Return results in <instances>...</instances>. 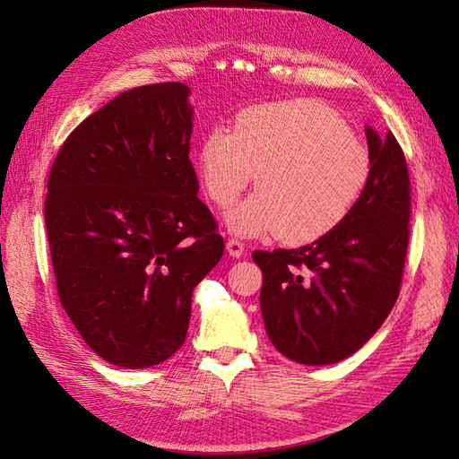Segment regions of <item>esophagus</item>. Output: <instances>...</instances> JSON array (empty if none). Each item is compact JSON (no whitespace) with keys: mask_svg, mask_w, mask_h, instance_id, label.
I'll return each mask as SVG.
<instances>
[{"mask_svg":"<svg viewBox=\"0 0 459 459\" xmlns=\"http://www.w3.org/2000/svg\"><path fill=\"white\" fill-rule=\"evenodd\" d=\"M227 250H229V255L232 258H240L242 255H245V245H242V242L237 240V238H229L227 240Z\"/></svg>","mask_w":459,"mask_h":459,"instance_id":"esophagus-1","label":"esophagus"}]
</instances>
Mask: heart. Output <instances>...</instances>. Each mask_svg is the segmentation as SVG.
Wrapping results in <instances>:
<instances>
[{
    "mask_svg": "<svg viewBox=\"0 0 459 459\" xmlns=\"http://www.w3.org/2000/svg\"><path fill=\"white\" fill-rule=\"evenodd\" d=\"M197 168L204 193L219 207L235 203L256 178L260 193L229 212L232 232H276L288 245H307L353 212L370 160L329 106L286 100L242 110L230 134H204Z\"/></svg>",
    "mask_w": 459,
    "mask_h": 459,
    "instance_id": "obj_1",
    "label": "heart"
}]
</instances>
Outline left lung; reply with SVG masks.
<instances>
[{
  "label": "left lung",
  "mask_w": 459,
  "mask_h": 459,
  "mask_svg": "<svg viewBox=\"0 0 459 459\" xmlns=\"http://www.w3.org/2000/svg\"><path fill=\"white\" fill-rule=\"evenodd\" d=\"M370 175L353 212L299 248L255 250L260 309L281 355L331 365L377 333L401 291L411 238V178L401 143L367 128Z\"/></svg>",
  "instance_id": "8db88e82"
}]
</instances>
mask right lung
<instances>
[{"label": "right lung", "mask_w": 459, "mask_h": 459, "mask_svg": "<svg viewBox=\"0 0 459 459\" xmlns=\"http://www.w3.org/2000/svg\"><path fill=\"white\" fill-rule=\"evenodd\" d=\"M187 96L183 82L114 96L68 134L48 173L58 299L116 367L160 365L183 345L193 290L224 252L197 197Z\"/></svg>", "instance_id": "obj_1"}]
</instances>
